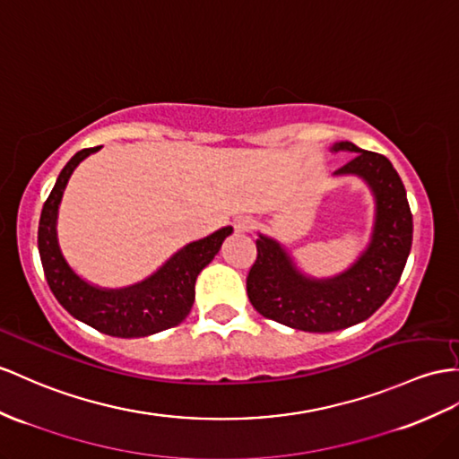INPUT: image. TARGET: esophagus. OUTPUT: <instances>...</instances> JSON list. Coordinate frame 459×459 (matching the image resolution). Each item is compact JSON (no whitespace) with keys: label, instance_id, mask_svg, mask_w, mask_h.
I'll return each instance as SVG.
<instances>
[{"label":"esophagus","instance_id":"obj_1","mask_svg":"<svg viewBox=\"0 0 459 459\" xmlns=\"http://www.w3.org/2000/svg\"><path fill=\"white\" fill-rule=\"evenodd\" d=\"M234 229L238 232H252L255 229V221L252 217H240L234 221Z\"/></svg>","mask_w":459,"mask_h":459}]
</instances>
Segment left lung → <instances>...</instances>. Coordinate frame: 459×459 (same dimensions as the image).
Here are the masks:
<instances>
[{
	"label": "left lung",
	"instance_id": "1",
	"mask_svg": "<svg viewBox=\"0 0 459 459\" xmlns=\"http://www.w3.org/2000/svg\"><path fill=\"white\" fill-rule=\"evenodd\" d=\"M332 151L355 152L335 174H357L374 192L376 222L367 252L345 273L316 281L304 277L275 240L260 237L255 262L246 277V290L257 312L314 333L345 330L370 318L399 283L413 240V215L392 162L351 141L335 143Z\"/></svg>",
	"mask_w": 459,
	"mask_h": 459
}]
</instances>
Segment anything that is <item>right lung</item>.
I'll return each instance as SVG.
<instances>
[{"instance_id": "1", "label": "right lung", "mask_w": 459, "mask_h": 459, "mask_svg": "<svg viewBox=\"0 0 459 459\" xmlns=\"http://www.w3.org/2000/svg\"><path fill=\"white\" fill-rule=\"evenodd\" d=\"M100 147L81 149L72 157L44 202L39 222V252L46 281L57 302L95 330L114 337H145L178 325L192 310L195 279L213 260L222 240L232 232L225 227L207 238L184 246L155 275L137 285L107 290L85 283L67 265L57 246L56 219L69 176L77 164Z\"/></svg>"}]
</instances>
